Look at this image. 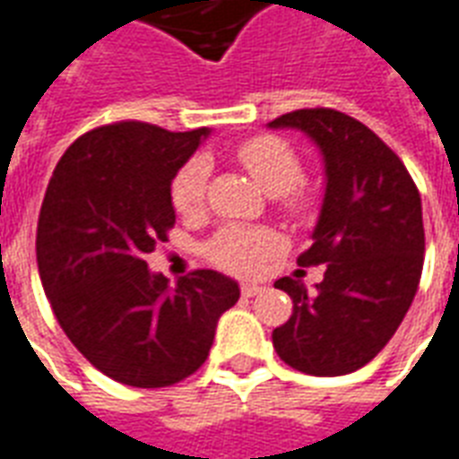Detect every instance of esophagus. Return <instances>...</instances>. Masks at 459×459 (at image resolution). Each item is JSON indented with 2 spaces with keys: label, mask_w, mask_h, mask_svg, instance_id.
<instances>
[{
  "label": "esophagus",
  "mask_w": 459,
  "mask_h": 459,
  "mask_svg": "<svg viewBox=\"0 0 459 459\" xmlns=\"http://www.w3.org/2000/svg\"><path fill=\"white\" fill-rule=\"evenodd\" d=\"M239 290H242V296L252 299V296H259L264 289L259 286V283H242V286H239Z\"/></svg>",
  "instance_id": "34e87169"
}]
</instances>
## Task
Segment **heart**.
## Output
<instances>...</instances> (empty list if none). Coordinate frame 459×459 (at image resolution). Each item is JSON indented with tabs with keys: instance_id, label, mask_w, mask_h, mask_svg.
<instances>
[{
	"instance_id": "heart-1",
	"label": "heart",
	"mask_w": 459,
	"mask_h": 459,
	"mask_svg": "<svg viewBox=\"0 0 459 459\" xmlns=\"http://www.w3.org/2000/svg\"><path fill=\"white\" fill-rule=\"evenodd\" d=\"M234 159L252 173V178L266 193L276 197V205L283 215L303 220L316 210V193L300 183L303 163L299 153L279 136H254L234 149ZM207 176L210 169L203 159H190L176 173L170 183V203L180 215L193 217L203 212L207 195ZM281 237L269 227L227 225L207 244V259L217 269L249 276L262 269V264L279 252Z\"/></svg>"
}]
</instances>
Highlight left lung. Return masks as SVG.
<instances>
[{
	"instance_id": "1",
	"label": "left lung",
	"mask_w": 459,
	"mask_h": 459,
	"mask_svg": "<svg viewBox=\"0 0 459 459\" xmlns=\"http://www.w3.org/2000/svg\"><path fill=\"white\" fill-rule=\"evenodd\" d=\"M269 126H296L325 156V200L299 266H325L313 293L283 276L273 286L293 316L273 330L283 362L313 377L357 371L386 347L418 290L426 232L420 193L403 160L359 119L296 109Z\"/></svg>"
}]
</instances>
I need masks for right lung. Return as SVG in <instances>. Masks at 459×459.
I'll return each instance as SVG.
<instances>
[{
    "mask_svg": "<svg viewBox=\"0 0 459 459\" xmlns=\"http://www.w3.org/2000/svg\"><path fill=\"white\" fill-rule=\"evenodd\" d=\"M207 129L169 132L124 119L82 134L46 188L36 262L53 316L109 379L163 389L205 364L239 286L210 269L169 289L143 256L176 225L170 183Z\"/></svg>",
    "mask_w": 459,
    "mask_h": 459,
    "instance_id": "add662e5",
    "label": "right lung"
}]
</instances>
